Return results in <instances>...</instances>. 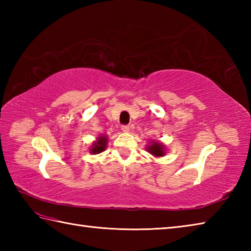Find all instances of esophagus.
<instances>
[{"instance_id": "obj_1", "label": "esophagus", "mask_w": 251, "mask_h": 251, "mask_svg": "<svg viewBox=\"0 0 251 251\" xmlns=\"http://www.w3.org/2000/svg\"><path fill=\"white\" fill-rule=\"evenodd\" d=\"M122 130L124 131V132H129V126L128 125H124V126H122Z\"/></svg>"}]
</instances>
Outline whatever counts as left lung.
I'll list each match as a JSON object with an SVG mask.
<instances>
[{
    "label": "left lung",
    "instance_id": "obj_1",
    "mask_svg": "<svg viewBox=\"0 0 251 251\" xmlns=\"http://www.w3.org/2000/svg\"><path fill=\"white\" fill-rule=\"evenodd\" d=\"M147 152L150 153L154 157H163L166 154V146L157 140H151L146 147Z\"/></svg>",
    "mask_w": 251,
    "mask_h": 251
}]
</instances>
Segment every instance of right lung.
Returning a JSON list of instances; mask_svg holds the SVG:
<instances>
[{
  "instance_id": "right-lung-1",
  "label": "right lung",
  "mask_w": 251,
  "mask_h": 251,
  "mask_svg": "<svg viewBox=\"0 0 251 251\" xmlns=\"http://www.w3.org/2000/svg\"><path fill=\"white\" fill-rule=\"evenodd\" d=\"M106 143H108V137L105 135H99L97 137V139H96L93 142V145L90 146L89 153H92L93 155H95V154L103 152L106 148Z\"/></svg>"
}]
</instances>
